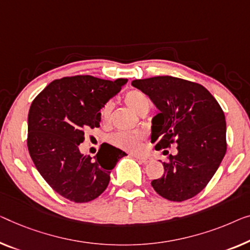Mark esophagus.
I'll list each match as a JSON object with an SVG mask.
<instances>
[{
	"mask_svg": "<svg viewBox=\"0 0 250 250\" xmlns=\"http://www.w3.org/2000/svg\"><path fill=\"white\" fill-rule=\"evenodd\" d=\"M136 157L138 161L144 163V164H149L152 161V158L150 157V156H136Z\"/></svg>",
	"mask_w": 250,
	"mask_h": 250,
	"instance_id": "obj_1",
	"label": "esophagus"
}]
</instances>
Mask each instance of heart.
<instances>
[{
  "label": "heart",
  "mask_w": 250,
  "mask_h": 250,
  "mask_svg": "<svg viewBox=\"0 0 250 250\" xmlns=\"http://www.w3.org/2000/svg\"><path fill=\"white\" fill-rule=\"evenodd\" d=\"M125 102L132 111L137 114L147 113L150 107V100L148 95L139 89H131L126 93L125 96ZM101 121L103 124H109L112 115V104L106 103L101 109ZM144 140V136L140 133H130V132H118L111 137V144L114 146L124 149L126 151L137 152L140 150L141 143Z\"/></svg>",
  "instance_id": "b5f03b06"
}]
</instances>
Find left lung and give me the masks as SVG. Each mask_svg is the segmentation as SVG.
<instances>
[{"instance_id": "1", "label": "left lung", "mask_w": 250, "mask_h": 250, "mask_svg": "<svg viewBox=\"0 0 250 250\" xmlns=\"http://www.w3.org/2000/svg\"><path fill=\"white\" fill-rule=\"evenodd\" d=\"M131 84L161 111L151 125L156 150L177 144V155H169L163 163V176L151 181L152 188L164 199L175 202L199 194L227 151L226 118L220 104L201 84L178 77L156 76Z\"/></svg>"}]
</instances>
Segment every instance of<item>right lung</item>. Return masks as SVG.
I'll return each mask as SVG.
<instances>
[{
	"label": "right lung",
	"instance_id": "obj_1",
	"mask_svg": "<svg viewBox=\"0 0 250 250\" xmlns=\"http://www.w3.org/2000/svg\"><path fill=\"white\" fill-rule=\"evenodd\" d=\"M125 82L66 76L51 82L31 103L29 154L48 185L72 202H89L101 195L109 185L111 169L126 155L107 144L101 145L94 159L78 149L87 130L99 128L100 111Z\"/></svg>",
	"mask_w": 250,
	"mask_h": 250
}]
</instances>
